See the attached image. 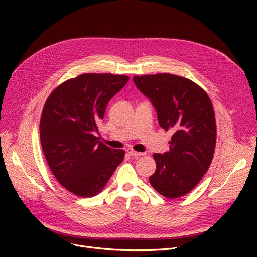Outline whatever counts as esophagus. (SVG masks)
<instances>
[{
    "label": "esophagus",
    "instance_id": "34e87169",
    "mask_svg": "<svg viewBox=\"0 0 257 257\" xmlns=\"http://www.w3.org/2000/svg\"><path fill=\"white\" fill-rule=\"evenodd\" d=\"M127 153L130 155V156H142V155H144L143 153H141V152H137L136 150H133V149H131V148H128L127 149Z\"/></svg>",
    "mask_w": 257,
    "mask_h": 257
}]
</instances>
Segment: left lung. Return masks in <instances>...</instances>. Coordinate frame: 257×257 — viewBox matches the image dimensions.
Instances as JSON below:
<instances>
[{
  "instance_id": "left-lung-1",
  "label": "left lung",
  "mask_w": 257,
  "mask_h": 257,
  "mask_svg": "<svg viewBox=\"0 0 257 257\" xmlns=\"http://www.w3.org/2000/svg\"><path fill=\"white\" fill-rule=\"evenodd\" d=\"M133 81L152 102L159 126L173 132L170 150L153 154L156 171L149 181L166 198L182 197L194 190L212 161L217 142L212 103L203 88L181 76L142 75Z\"/></svg>"
}]
</instances>
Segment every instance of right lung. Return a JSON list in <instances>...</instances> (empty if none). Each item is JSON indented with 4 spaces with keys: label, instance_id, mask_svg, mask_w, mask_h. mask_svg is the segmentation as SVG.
I'll use <instances>...</instances> for the list:
<instances>
[{
    "label": "right lung",
    "instance_id": "right-lung-1",
    "mask_svg": "<svg viewBox=\"0 0 257 257\" xmlns=\"http://www.w3.org/2000/svg\"><path fill=\"white\" fill-rule=\"evenodd\" d=\"M125 75L86 73L64 81L48 97L39 134L47 163L71 193L98 195L123 161L124 150L111 149L94 136L110 99L128 82Z\"/></svg>",
    "mask_w": 257,
    "mask_h": 257
}]
</instances>
